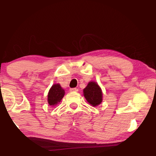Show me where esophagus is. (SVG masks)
<instances>
[{
	"instance_id": "obj_1",
	"label": "esophagus",
	"mask_w": 156,
	"mask_h": 156,
	"mask_svg": "<svg viewBox=\"0 0 156 156\" xmlns=\"http://www.w3.org/2000/svg\"><path fill=\"white\" fill-rule=\"evenodd\" d=\"M78 89L77 88H71L70 89V91H78Z\"/></svg>"
}]
</instances>
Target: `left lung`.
Instances as JSON below:
<instances>
[{
    "mask_svg": "<svg viewBox=\"0 0 156 156\" xmlns=\"http://www.w3.org/2000/svg\"><path fill=\"white\" fill-rule=\"evenodd\" d=\"M83 95L88 103L96 107L102 102V91L96 82L90 81L83 89Z\"/></svg>",
    "mask_w": 156,
    "mask_h": 156,
    "instance_id": "obj_1",
    "label": "left lung"
}]
</instances>
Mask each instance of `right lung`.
Segmentation results:
<instances>
[{
  "mask_svg": "<svg viewBox=\"0 0 156 156\" xmlns=\"http://www.w3.org/2000/svg\"><path fill=\"white\" fill-rule=\"evenodd\" d=\"M65 90L60 84H54L50 88L47 95V102L50 106H56L60 102L65 96Z\"/></svg>",
  "mask_w": 156,
  "mask_h": 156,
  "instance_id": "obj_1",
  "label": "right lung"
}]
</instances>
